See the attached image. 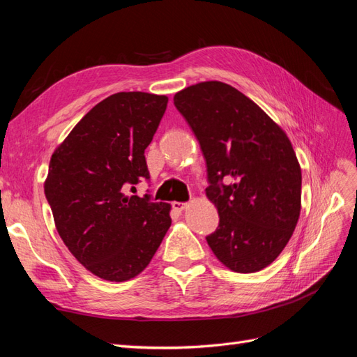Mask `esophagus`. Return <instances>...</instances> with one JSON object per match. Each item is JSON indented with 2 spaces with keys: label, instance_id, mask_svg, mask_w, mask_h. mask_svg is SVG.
<instances>
[{
  "label": "esophagus",
  "instance_id": "1",
  "mask_svg": "<svg viewBox=\"0 0 357 357\" xmlns=\"http://www.w3.org/2000/svg\"><path fill=\"white\" fill-rule=\"evenodd\" d=\"M186 207H188V202H178V201L172 202V208H174L176 211H180V213H181Z\"/></svg>",
  "mask_w": 357,
  "mask_h": 357
}]
</instances>
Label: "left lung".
Segmentation results:
<instances>
[{"instance_id":"1","label":"left lung","mask_w":357,"mask_h":357,"mask_svg":"<svg viewBox=\"0 0 357 357\" xmlns=\"http://www.w3.org/2000/svg\"><path fill=\"white\" fill-rule=\"evenodd\" d=\"M174 105L207 160V198L220 218L210 248L235 273L261 271L283 252L301 214L302 174L289 137L222 82L192 84L174 95Z\"/></svg>"}]
</instances>
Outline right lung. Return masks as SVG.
I'll list each match as a JSON object with an SVG mask.
<instances>
[{"label":"right lung","instance_id":"1","mask_svg":"<svg viewBox=\"0 0 357 357\" xmlns=\"http://www.w3.org/2000/svg\"><path fill=\"white\" fill-rule=\"evenodd\" d=\"M168 96L117 92L96 104L55 149L45 181L56 231L93 275L126 282L144 271L171 226V205L126 188L150 178L144 150Z\"/></svg>","mask_w":357,"mask_h":357}]
</instances>
